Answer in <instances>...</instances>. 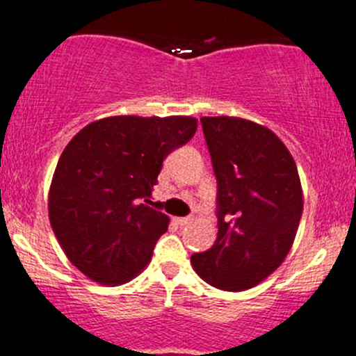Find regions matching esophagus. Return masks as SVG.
Here are the masks:
<instances>
[{"mask_svg":"<svg viewBox=\"0 0 356 356\" xmlns=\"http://www.w3.org/2000/svg\"><path fill=\"white\" fill-rule=\"evenodd\" d=\"M175 221L179 225V227H185V225L192 223V218L190 216H185V218H175Z\"/></svg>","mask_w":356,"mask_h":356,"instance_id":"34e87169","label":"esophagus"}]
</instances>
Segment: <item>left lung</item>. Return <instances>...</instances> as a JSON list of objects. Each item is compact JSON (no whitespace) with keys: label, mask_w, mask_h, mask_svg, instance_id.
<instances>
[{"label":"left lung","mask_w":356,"mask_h":356,"mask_svg":"<svg viewBox=\"0 0 356 356\" xmlns=\"http://www.w3.org/2000/svg\"><path fill=\"white\" fill-rule=\"evenodd\" d=\"M200 122L218 179V237L190 261L209 286L241 293L289 254L305 202L301 179L287 147L266 126L230 115Z\"/></svg>","instance_id":"1"}]
</instances>
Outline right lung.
I'll list each match as a JSON object with an SVG mask.
<instances>
[{
	"instance_id": "right-lung-1",
	"label": "right lung",
	"mask_w": 356,
	"mask_h": 356,
	"mask_svg": "<svg viewBox=\"0 0 356 356\" xmlns=\"http://www.w3.org/2000/svg\"><path fill=\"white\" fill-rule=\"evenodd\" d=\"M197 131L190 115H112L84 126L63 149L48 216L69 261L90 280L121 286L152 259L170 216L152 190L163 161Z\"/></svg>"
}]
</instances>
